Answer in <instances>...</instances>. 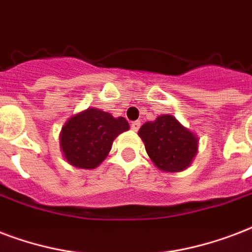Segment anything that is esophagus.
Wrapping results in <instances>:
<instances>
[{
  "label": "esophagus",
  "instance_id": "esophagus-1",
  "mask_svg": "<svg viewBox=\"0 0 252 252\" xmlns=\"http://www.w3.org/2000/svg\"><path fill=\"white\" fill-rule=\"evenodd\" d=\"M140 127V121H134V122H131V128L134 130V131H138Z\"/></svg>",
  "mask_w": 252,
  "mask_h": 252
}]
</instances>
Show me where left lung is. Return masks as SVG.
Listing matches in <instances>:
<instances>
[{
  "label": "left lung",
  "instance_id": "left-lung-1",
  "mask_svg": "<svg viewBox=\"0 0 252 252\" xmlns=\"http://www.w3.org/2000/svg\"><path fill=\"white\" fill-rule=\"evenodd\" d=\"M148 157L163 172H181L192 164L198 150V138L171 114L159 116L139 128Z\"/></svg>",
  "mask_w": 252,
  "mask_h": 252
}]
</instances>
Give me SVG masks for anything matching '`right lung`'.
<instances>
[{
    "mask_svg": "<svg viewBox=\"0 0 252 252\" xmlns=\"http://www.w3.org/2000/svg\"><path fill=\"white\" fill-rule=\"evenodd\" d=\"M130 125L124 117H114L89 108L68 118L60 131V150L64 159L76 168H97L106 159L112 144Z\"/></svg>",
    "mask_w": 252,
    "mask_h": 252,
    "instance_id": "1",
    "label": "right lung"
}]
</instances>
